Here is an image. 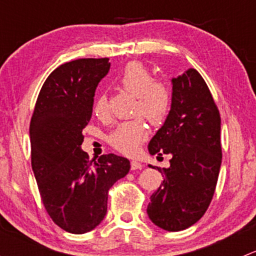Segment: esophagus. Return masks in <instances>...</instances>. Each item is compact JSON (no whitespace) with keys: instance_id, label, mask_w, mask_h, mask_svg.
<instances>
[{"instance_id":"34e87169","label":"esophagus","mask_w":256,"mask_h":256,"mask_svg":"<svg viewBox=\"0 0 256 256\" xmlns=\"http://www.w3.org/2000/svg\"><path fill=\"white\" fill-rule=\"evenodd\" d=\"M131 170H132V171H135V170H141L142 168V164H140V162H138V161H131Z\"/></svg>"}]
</instances>
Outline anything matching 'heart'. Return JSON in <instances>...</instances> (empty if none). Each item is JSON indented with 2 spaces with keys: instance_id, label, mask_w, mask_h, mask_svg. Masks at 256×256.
<instances>
[{
  "instance_id": "obj_1",
  "label": "heart",
  "mask_w": 256,
  "mask_h": 256,
  "mask_svg": "<svg viewBox=\"0 0 256 256\" xmlns=\"http://www.w3.org/2000/svg\"><path fill=\"white\" fill-rule=\"evenodd\" d=\"M122 92L135 96L134 116H144L152 125H161L166 120L172 104V90L168 82L154 79L151 72L140 62H130L115 78ZM94 114L100 118L109 116V100L105 94L99 95L94 102ZM148 138V128L142 118H135L120 124L110 135L109 142L124 154L132 156L141 144Z\"/></svg>"
}]
</instances>
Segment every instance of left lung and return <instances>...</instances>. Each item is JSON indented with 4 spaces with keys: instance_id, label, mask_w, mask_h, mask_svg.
Wrapping results in <instances>:
<instances>
[{
    "instance_id": "obj_1",
    "label": "left lung",
    "mask_w": 256,
    "mask_h": 256,
    "mask_svg": "<svg viewBox=\"0 0 256 256\" xmlns=\"http://www.w3.org/2000/svg\"><path fill=\"white\" fill-rule=\"evenodd\" d=\"M148 151L172 156L168 168L157 167L164 182L150 198V219L168 232L190 228L210 204L222 164L220 115L196 69L172 79L171 110Z\"/></svg>"
}]
</instances>
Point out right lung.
<instances>
[{
    "label": "right lung",
    "mask_w": 256,
    "mask_h": 256,
    "mask_svg": "<svg viewBox=\"0 0 256 256\" xmlns=\"http://www.w3.org/2000/svg\"><path fill=\"white\" fill-rule=\"evenodd\" d=\"M109 58H84L54 69L40 89L30 125L32 170L52 220L73 234L92 230L108 210V192L130 171V161L109 154L98 161L82 150L95 89Z\"/></svg>",
    "instance_id": "right-lung-1"
}]
</instances>
